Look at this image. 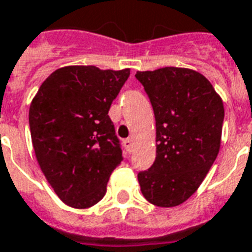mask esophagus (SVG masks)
Segmentation results:
<instances>
[{
    "label": "esophagus",
    "instance_id": "1",
    "mask_svg": "<svg viewBox=\"0 0 252 252\" xmlns=\"http://www.w3.org/2000/svg\"><path fill=\"white\" fill-rule=\"evenodd\" d=\"M124 147H126V150L128 151V152H131L132 147H133V140H132V139H126V140H124Z\"/></svg>",
    "mask_w": 252,
    "mask_h": 252
}]
</instances>
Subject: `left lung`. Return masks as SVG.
<instances>
[{"label":"left lung","mask_w":252,"mask_h":252,"mask_svg":"<svg viewBox=\"0 0 252 252\" xmlns=\"http://www.w3.org/2000/svg\"><path fill=\"white\" fill-rule=\"evenodd\" d=\"M156 120V159L137 173L143 196L158 207H176L195 193L220 150L224 107L196 70L165 68L135 74Z\"/></svg>","instance_id":"1"}]
</instances>
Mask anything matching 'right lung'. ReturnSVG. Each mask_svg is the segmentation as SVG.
Wrapping results in <instances>:
<instances>
[{"label": "right lung", "instance_id": "obj_1", "mask_svg": "<svg viewBox=\"0 0 252 252\" xmlns=\"http://www.w3.org/2000/svg\"><path fill=\"white\" fill-rule=\"evenodd\" d=\"M128 77L129 69L64 66L41 84L32 100L29 126L36 159L66 206L89 208L100 202L123 160L108 111Z\"/></svg>", "mask_w": 252, "mask_h": 252}]
</instances>
